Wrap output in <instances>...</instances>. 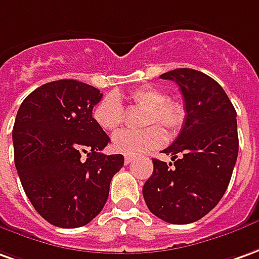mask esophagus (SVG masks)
Segmentation results:
<instances>
[{
	"mask_svg": "<svg viewBox=\"0 0 259 259\" xmlns=\"http://www.w3.org/2000/svg\"><path fill=\"white\" fill-rule=\"evenodd\" d=\"M134 160V156H125V159H124V162H125L126 165H130L131 162Z\"/></svg>",
	"mask_w": 259,
	"mask_h": 259,
	"instance_id": "1",
	"label": "esophagus"
}]
</instances>
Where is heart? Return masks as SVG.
Here are the masks:
<instances>
[{"mask_svg": "<svg viewBox=\"0 0 259 259\" xmlns=\"http://www.w3.org/2000/svg\"><path fill=\"white\" fill-rule=\"evenodd\" d=\"M130 100L140 108H147L145 125L159 124L169 133L179 131L186 118L185 106L169 100L163 90L153 85H142L130 94ZM93 118L104 131H115L122 125L125 110L115 94H107L93 110ZM165 142V133L159 126L152 125L144 131H121L112 137L111 147L115 152L135 156Z\"/></svg>", "mask_w": 259, "mask_h": 259, "instance_id": "b5f03b06", "label": "heart"}]
</instances>
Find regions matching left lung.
Instances as JSON below:
<instances>
[{"label": "left lung", "mask_w": 259, "mask_h": 259, "mask_svg": "<svg viewBox=\"0 0 259 259\" xmlns=\"http://www.w3.org/2000/svg\"><path fill=\"white\" fill-rule=\"evenodd\" d=\"M160 78L181 87L186 118L174 144L162 151L174 163L152 159L142 194L160 220L189 224L211 211L226 193L238 155L237 112L222 85L199 70L175 69Z\"/></svg>", "instance_id": "obj_1"}]
</instances>
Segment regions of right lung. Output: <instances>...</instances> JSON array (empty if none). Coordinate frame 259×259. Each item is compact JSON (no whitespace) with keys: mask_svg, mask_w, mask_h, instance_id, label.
<instances>
[{"mask_svg":"<svg viewBox=\"0 0 259 259\" xmlns=\"http://www.w3.org/2000/svg\"><path fill=\"white\" fill-rule=\"evenodd\" d=\"M101 99L99 89L63 78L37 87L18 110L12 131L15 167L32 206L56 227L92 222L124 165L121 153H101L110 142L93 118Z\"/></svg>","mask_w":259,"mask_h":259,"instance_id":"add662e5","label":"right lung"}]
</instances>
